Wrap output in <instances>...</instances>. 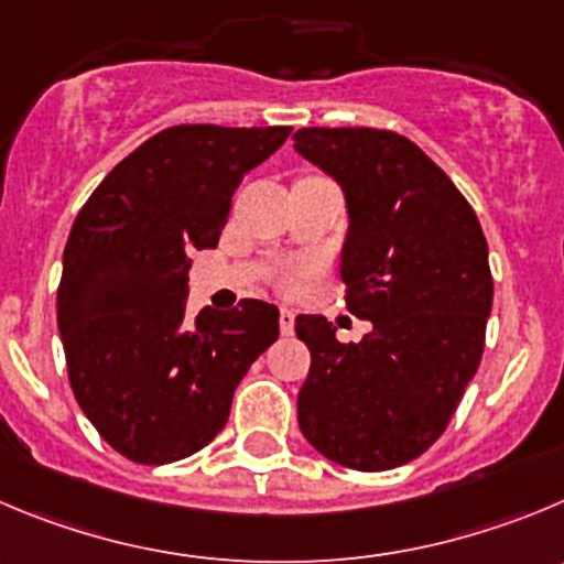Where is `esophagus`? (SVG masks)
<instances>
[{"mask_svg":"<svg viewBox=\"0 0 564 564\" xmlns=\"http://www.w3.org/2000/svg\"><path fill=\"white\" fill-rule=\"evenodd\" d=\"M278 323H281V334L283 336H292L294 334V312H292V308H281V317H278Z\"/></svg>","mask_w":564,"mask_h":564,"instance_id":"1","label":"esophagus"}]
</instances>
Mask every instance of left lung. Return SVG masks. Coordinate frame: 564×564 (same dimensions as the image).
<instances>
[{"label":"left lung","instance_id":"obj_1","mask_svg":"<svg viewBox=\"0 0 564 564\" xmlns=\"http://www.w3.org/2000/svg\"><path fill=\"white\" fill-rule=\"evenodd\" d=\"M294 150L345 192L339 275L347 312L372 323L341 345L319 314L294 319L312 350L300 431L336 465L392 470L440 440L476 376L492 312L487 239L451 177L392 130L303 128Z\"/></svg>","mask_w":564,"mask_h":564}]
</instances>
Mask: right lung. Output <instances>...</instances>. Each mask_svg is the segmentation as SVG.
Here are the masks:
<instances>
[{
    "instance_id": "right-lung-1",
    "label": "right lung",
    "mask_w": 564,
    "mask_h": 564,
    "mask_svg": "<svg viewBox=\"0 0 564 564\" xmlns=\"http://www.w3.org/2000/svg\"><path fill=\"white\" fill-rule=\"evenodd\" d=\"M292 128L177 124L108 172L77 214L57 286L68 383L110 448L170 465L225 429L278 308L241 300L186 319L194 250L217 247L236 186Z\"/></svg>"
}]
</instances>
